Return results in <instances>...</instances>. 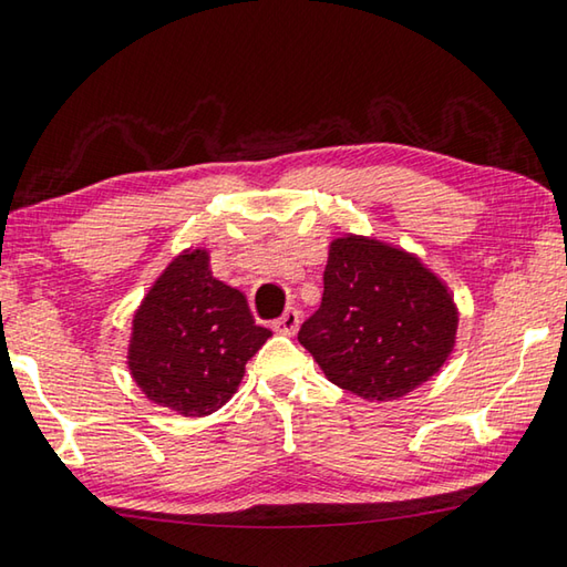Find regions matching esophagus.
<instances>
[{"label":"esophagus","mask_w":567,"mask_h":567,"mask_svg":"<svg viewBox=\"0 0 567 567\" xmlns=\"http://www.w3.org/2000/svg\"><path fill=\"white\" fill-rule=\"evenodd\" d=\"M275 332H282V334H295L297 327H300V312L290 307V310H285V315L280 319H275Z\"/></svg>","instance_id":"1"}]
</instances>
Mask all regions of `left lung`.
<instances>
[{
  "label": "left lung",
  "mask_w": 567,
  "mask_h": 567,
  "mask_svg": "<svg viewBox=\"0 0 567 567\" xmlns=\"http://www.w3.org/2000/svg\"><path fill=\"white\" fill-rule=\"evenodd\" d=\"M456 329L454 295L419 255L344 233L329 243L322 305L297 339L332 384L391 401L439 374Z\"/></svg>",
  "instance_id": "1"
}]
</instances>
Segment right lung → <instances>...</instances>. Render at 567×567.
Here are the masks:
<instances>
[{"mask_svg":"<svg viewBox=\"0 0 567 567\" xmlns=\"http://www.w3.org/2000/svg\"><path fill=\"white\" fill-rule=\"evenodd\" d=\"M267 337L245 295L213 277L210 250L188 248L133 312L126 364L153 404L198 419L228 404Z\"/></svg>","mask_w":567,"mask_h":567,"instance_id":"add662e5","label":"right lung"}]
</instances>
